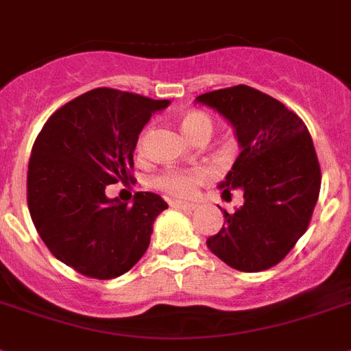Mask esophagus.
<instances>
[{"label": "esophagus", "mask_w": 351, "mask_h": 351, "mask_svg": "<svg viewBox=\"0 0 351 351\" xmlns=\"http://www.w3.org/2000/svg\"><path fill=\"white\" fill-rule=\"evenodd\" d=\"M171 207L180 208V210H185V212H193L194 208H196V205L189 202H178V199H175V202H171Z\"/></svg>", "instance_id": "esophagus-1"}]
</instances>
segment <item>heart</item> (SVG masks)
<instances>
[{
  "instance_id": "b5f03b06",
  "label": "heart",
  "mask_w": 351,
  "mask_h": 351,
  "mask_svg": "<svg viewBox=\"0 0 351 351\" xmlns=\"http://www.w3.org/2000/svg\"><path fill=\"white\" fill-rule=\"evenodd\" d=\"M214 123H212L210 116L205 112L199 110H191L182 117V130L189 139H196L199 135H210ZM146 137H148V130L143 132L137 143V149L143 152L144 144H146ZM212 171L205 166H196V167H187V169H169L160 171L158 175L152 178L153 187H157L158 191H164L169 196L175 198H187L196 191L199 184L210 180Z\"/></svg>"
}]
</instances>
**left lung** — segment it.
Here are the masks:
<instances>
[{
  "label": "left lung",
  "instance_id": "left-lung-1",
  "mask_svg": "<svg viewBox=\"0 0 351 351\" xmlns=\"http://www.w3.org/2000/svg\"><path fill=\"white\" fill-rule=\"evenodd\" d=\"M196 101L219 112L241 146L219 189H241L244 203L234 214L221 208L225 225L208 237V250L237 271L269 269L307 232L319 196L311 134L284 103L248 85L205 93Z\"/></svg>",
  "mask_w": 351,
  "mask_h": 351
}]
</instances>
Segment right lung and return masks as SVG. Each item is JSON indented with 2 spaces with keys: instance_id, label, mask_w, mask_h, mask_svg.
I'll list each match as a JSON object with an SVG mask.
<instances>
[{
  "instance_id": "add662e5",
  "label": "right lung",
  "mask_w": 351,
  "mask_h": 351,
  "mask_svg": "<svg viewBox=\"0 0 351 351\" xmlns=\"http://www.w3.org/2000/svg\"><path fill=\"white\" fill-rule=\"evenodd\" d=\"M169 99L93 89L53 112L32 148L28 208L49 252L98 280L121 276L149 246L153 221L167 203L137 193L107 198V185L132 178L135 144L152 114Z\"/></svg>"
}]
</instances>
